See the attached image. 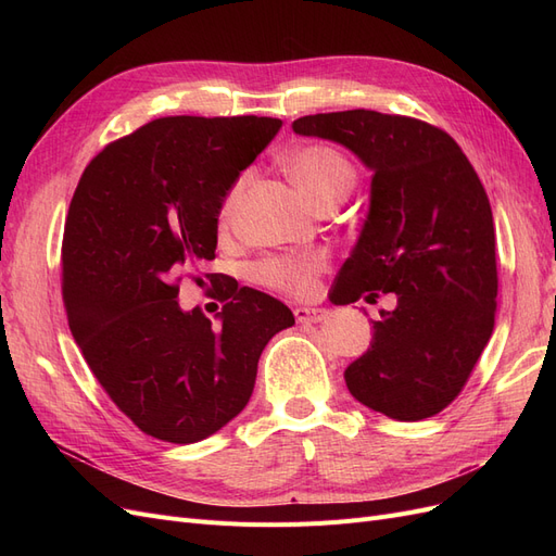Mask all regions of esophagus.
Instances as JSON below:
<instances>
[{
  "instance_id": "esophagus-1",
  "label": "esophagus",
  "mask_w": 556,
  "mask_h": 556,
  "mask_svg": "<svg viewBox=\"0 0 556 556\" xmlns=\"http://www.w3.org/2000/svg\"><path fill=\"white\" fill-rule=\"evenodd\" d=\"M327 311L325 308H296L294 311V317H296V323H301V325H317V323H323V319H327Z\"/></svg>"
}]
</instances>
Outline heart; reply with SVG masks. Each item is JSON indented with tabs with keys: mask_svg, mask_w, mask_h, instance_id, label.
<instances>
[{
	"mask_svg": "<svg viewBox=\"0 0 556 556\" xmlns=\"http://www.w3.org/2000/svg\"><path fill=\"white\" fill-rule=\"evenodd\" d=\"M282 169L317 208L336 206L357 185L355 162L329 143H306L290 150L282 157ZM248 182L250 174L245 172L233 178V182L227 188L220 201V211H217V217H220L223 225H229L233 215H237L241 199L248 190ZM325 266L327 260L319 252H308V255H278L255 264L252 278L264 285V288L280 294L308 296L317 290V276L325 271Z\"/></svg>",
	"mask_w": 556,
	"mask_h": 556,
	"instance_id": "1",
	"label": "heart"
}]
</instances>
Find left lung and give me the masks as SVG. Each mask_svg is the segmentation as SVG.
I'll use <instances>...</instances> for the list:
<instances>
[{
  "instance_id": "obj_1",
  "label": "left lung",
  "mask_w": 556,
  "mask_h": 556,
  "mask_svg": "<svg viewBox=\"0 0 556 556\" xmlns=\"http://www.w3.org/2000/svg\"><path fill=\"white\" fill-rule=\"evenodd\" d=\"M374 169L371 208L333 285V304L376 301L374 341L345 368L350 394L401 422L447 408L490 343L496 317V231L482 182L459 143L410 115L352 109L294 121Z\"/></svg>"
}]
</instances>
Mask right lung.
<instances>
[{
    "mask_svg": "<svg viewBox=\"0 0 556 556\" xmlns=\"http://www.w3.org/2000/svg\"><path fill=\"white\" fill-rule=\"evenodd\" d=\"M278 117L172 115L111 141L72 197L62 299L74 341L111 401L143 433L188 445L223 429L252 394L264 345L294 325L278 299L217 274V211L271 141ZM182 275L212 280L215 328L177 306Z\"/></svg>",
    "mask_w": 556,
    "mask_h": 556,
    "instance_id": "right-lung-1",
    "label": "right lung"
}]
</instances>
